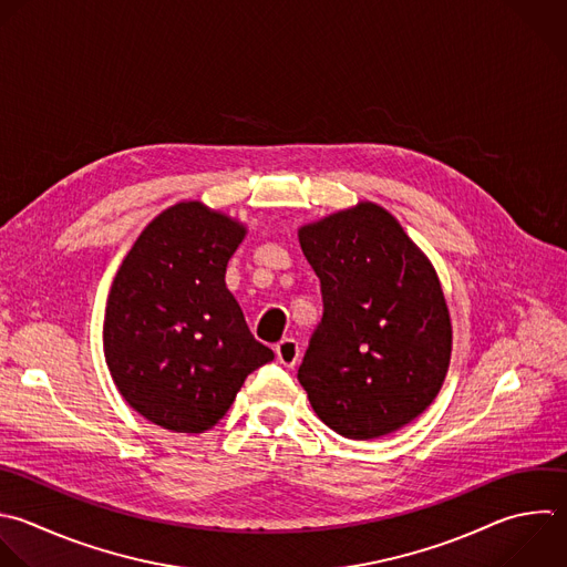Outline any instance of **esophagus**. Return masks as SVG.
<instances>
[{"instance_id": "esophagus-1", "label": "esophagus", "mask_w": 567, "mask_h": 567, "mask_svg": "<svg viewBox=\"0 0 567 567\" xmlns=\"http://www.w3.org/2000/svg\"><path fill=\"white\" fill-rule=\"evenodd\" d=\"M275 354H277V359H279L281 365L292 368V365L299 361L301 350H299V343H297L295 339L286 337V339H281V341L275 346Z\"/></svg>"}]
</instances>
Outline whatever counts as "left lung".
I'll return each instance as SVG.
<instances>
[{
    "mask_svg": "<svg viewBox=\"0 0 567 567\" xmlns=\"http://www.w3.org/2000/svg\"><path fill=\"white\" fill-rule=\"evenodd\" d=\"M323 317L299 365L317 416L346 439H379L439 394L452 326L427 257L381 206L361 202L299 228Z\"/></svg>",
    "mask_w": 567,
    "mask_h": 567,
    "instance_id": "obj_1",
    "label": "left lung"
}]
</instances>
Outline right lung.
Masks as SVG:
<instances>
[{"instance_id":"right-lung-1","label":"right lung","mask_w":567,"mask_h":567,"mask_svg":"<svg viewBox=\"0 0 567 567\" xmlns=\"http://www.w3.org/2000/svg\"><path fill=\"white\" fill-rule=\"evenodd\" d=\"M244 237L237 219L182 202L144 228L115 275L106 363L126 403L166 430H210L246 377L275 359L226 288Z\"/></svg>"}]
</instances>
